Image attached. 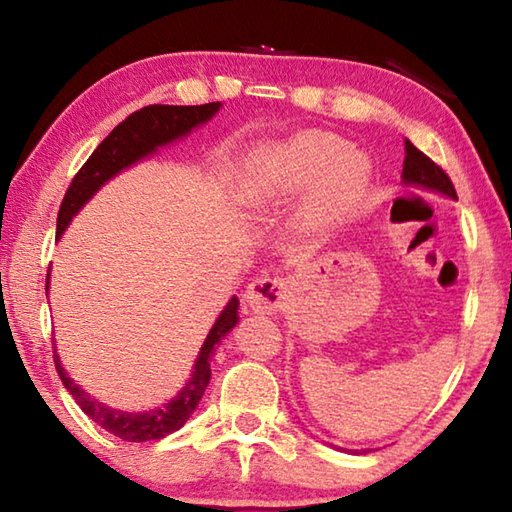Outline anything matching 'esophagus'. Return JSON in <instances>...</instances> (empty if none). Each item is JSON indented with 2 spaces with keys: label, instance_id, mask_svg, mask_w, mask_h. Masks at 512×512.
<instances>
[{
  "label": "esophagus",
  "instance_id": "34e87169",
  "mask_svg": "<svg viewBox=\"0 0 512 512\" xmlns=\"http://www.w3.org/2000/svg\"><path fill=\"white\" fill-rule=\"evenodd\" d=\"M289 291L287 282L277 275H262L248 284L246 302L255 314H275L284 305Z\"/></svg>",
  "mask_w": 512,
  "mask_h": 512
}]
</instances>
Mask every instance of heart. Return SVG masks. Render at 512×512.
I'll list each match as a JSON object with an SVG mask.
<instances>
[{"label":"heart","mask_w":512,"mask_h":512,"mask_svg":"<svg viewBox=\"0 0 512 512\" xmlns=\"http://www.w3.org/2000/svg\"><path fill=\"white\" fill-rule=\"evenodd\" d=\"M368 176L366 155L348 149L339 135L302 131L257 149L241 192L250 203H277L311 183L302 212L320 225L339 221L359 201Z\"/></svg>","instance_id":"b5f03b06"}]
</instances>
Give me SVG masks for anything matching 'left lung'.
Here are the masks:
<instances>
[{"label": "left lung", "mask_w": 512, "mask_h": 512, "mask_svg": "<svg viewBox=\"0 0 512 512\" xmlns=\"http://www.w3.org/2000/svg\"><path fill=\"white\" fill-rule=\"evenodd\" d=\"M402 183L406 187H422L429 189V192H438L447 198H454L456 201V189L449 180L447 173L438 167L436 162L429 160L420 149L406 140L404 142V169H402ZM366 454V449H361ZM359 454V452H354Z\"/></svg>", "instance_id": "1"}]
</instances>
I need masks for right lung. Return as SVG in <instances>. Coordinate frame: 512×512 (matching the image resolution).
I'll use <instances>...</instances> for the list:
<instances>
[{
  "label": "right lung",
  "mask_w": 512,
  "mask_h": 512,
  "mask_svg": "<svg viewBox=\"0 0 512 512\" xmlns=\"http://www.w3.org/2000/svg\"><path fill=\"white\" fill-rule=\"evenodd\" d=\"M221 108L219 101L203 103V106H146L142 110L128 115L121 124L112 131L106 140H103L97 151H94L88 162L83 164L81 171L76 173L69 189L65 192L63 203L58 210L56 221V235L60 237L65 228L76 214L81 212V207L90 201V198L99 192V189L108 183L110 178H115L119 171L131 167V164L140 162L146 155H151L167 146L171 142L185 137L192 128L210 121L216 110ZM49 284V277H47ZM239 300L232 296L228 305L216 318L210 334L203 343L201 352L194 361L192 377L187 379L183 391H180L169 404L158 406V409L149 411H119L106 406L99 400H94L90 393H85L79 384H74L72 377H67L65 368L60 366V359L54 350V361L58 377L63 379L69 395L74 397L76 404L81 406L83 413L90 420L99 424L101 429H106L112 436L128 443H146V440H160L169 433L178 431L189 420V415L196 411L198 402L205 393L207 384H210L212 370L210 359L216 350V345L221 343L225 334L237 325L239 320ZM56 345V343H54Z\"/></svg>",
  "instance_id": "1"
}]
</instances>
